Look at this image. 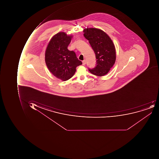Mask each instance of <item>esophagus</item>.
Segmentation results:
<instances>
[{
    "mask_svg": "<svg viewBox=\"0 0 159 159\" xmlns=\"http://www.w3.org/2000/svg\"><path fill=\"white\" fill-rule=\"evenodd\" d=\"M82 63H83V66H84V65L86 64V61L84 60L83 61H82Z\"/></svg>",
    "mask_w": 159,
    "mask_h": 159,
    "instance_id": "34e87169",
    "label": "esophagus"
}]
</instances>
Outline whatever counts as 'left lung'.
Wrapping results in <instances>:
<instances>
[{
	"label": "left lung",
	"mask_w": 159,
	"mask_h": 159,
	"mask_svg": "<svg viewBox=\"0 0 159 159\" xmlns=\"http://www.w3.org/2000/svg\"><path fill=\"white\" fill-rule=\"evenodd\" d=\"M84 36L89 41L96 54V66L88 70L98 76L107 74L114 65L116 58L114 45L103 30L96 28L85 29Z\"/></svg>",
	"instance_id": "1"
}]
</instances>
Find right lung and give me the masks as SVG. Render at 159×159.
<instances>
[{
	"label": "right lung",
	"mask_w": 159,
	"mask_h": 159,
	"mask_svg": "<svg viewBox=\"0 0 159 159\" xmlns=\"http://www.w3.org/2000/svg\"><path fill=\"white\" fill-rule=\"evenodd\" d=\"M72 37L65 32H59L52 37L46 50L45 60L48 69L63 81L72 77L76 67L82 64L75 52L68 50Z\"/></svg>",
	"instance_id": "obj_1"
}]
</instances>
